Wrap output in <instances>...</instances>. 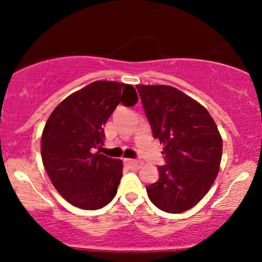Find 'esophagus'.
<instances>
[{"label": "esophagus", "mask_w": 262, "mask_h": 262, "mask_svg": "<svg viewBox=\"0 0 262 262\" xmlns=\"http://www.w3.org/2000/svg\"><path fill=\"white\" fill-rule=\"evenodd\" d=\"M124 162L128 165V166L134 167V169H139V167L143 166V162L138 161V160H133V159H125Z\"/></svg>", "instance_id": "1"}]
</instances>
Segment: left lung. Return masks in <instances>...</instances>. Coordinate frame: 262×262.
Returning a JSON list of instances; mask_svg holds the SVG:
<instances>
[{"mask_svg": "<svg viewBox=\"0 0 262 262\" xmlns=\"http://www.w3.org/2000/svg\"><path fill=\"white\" fill-rule=\"evenodd\" d=\"M152 135L164 144L166 165L146 187L159 209L182 213L206 196L218 175L223 141L208 111L166 85H137Z\"/></svg>", "mask_w": 262, "mask_h": 262, "instance_id": "obj_1", "label": "left lung"}]
</instances>
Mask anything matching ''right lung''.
I'll use <instances>...</instances> for the list:
<instances>
[{
    "label": "right lung",
    "mask_w": 262,
    "mask_h": 262,
    "mask_svg": "<svg viewBox=\"0 0 262 262\" xmlns=\"http://www.w3.org/2000/svg\"><path fill=\"white\" fill-rule=\"evenodd\" d=\"M134 106L132 85L95 81L66 97L48 118L41 160L56 191L75 207L96 210L113 200L122 179L118 159L93 152L103 145V125L119 103Z\"/></svg>",
    "instance_id": "add662e5"
}]
</instances>
